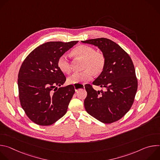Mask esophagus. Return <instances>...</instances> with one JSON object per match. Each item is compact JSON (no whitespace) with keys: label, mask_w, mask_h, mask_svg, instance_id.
<instances>
[{"label":"esophagus","mask_w":160,"mask_h":160,"mask_svg":"<svg viewBox=\"0 0 160 160\" xmlns=\"http://www.w3.org/2000/svg\"><path fill=\"white\" fill-rule=\"evenodd\" d=\"M75 87V90L77 92V91H78L80 88H83L84 87V85H80V86H78V85H75L74 86Z\"/></svg>","instance_id":"obj_1"}]
</instances>
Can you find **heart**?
Masks as SVG:
<instances>
[{
  "instance_id": "b5f03b06",
  "label": "heart",
  "mask_w": 160,
  "mask_h": 160,
  "mask_svg": "<svg viewBox=\"0 0 160 160\" xmlns=\"http://www.w3.org/2000/svg\"><path fill=\"white\" fill-rule=\"evenodd\" d=\"M72 53L84 60L83 68L85 70L72 75L68 78V82L69 83L77 84L86 82L92 78V72L97 75L103 71L106 64L105 57L102 53L96 52L92 47L80 45L73 50ZM58 66L64 73L70 72V62L67 56L62 55L58 59Z\"/></svg>"
}]
</instances>
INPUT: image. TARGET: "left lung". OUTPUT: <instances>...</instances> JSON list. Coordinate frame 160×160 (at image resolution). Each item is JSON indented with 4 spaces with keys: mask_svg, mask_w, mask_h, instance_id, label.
I'll return each instance as SVG.
<instances>
[{
    "mask_svg": "<svg viewBox=\"0 0 160 160\" xmlns=\"http://www.w3.org/2000/svg\"><path fill=\"white\" fill-rule=\"evenodd\" d=\"M81 42L98 47L106 59L103 71L92 82L105 90L97 91L89 84L85 85L87 92L84 101L85 110L102 123L117 122L130 110L138 90L133 62L118 44L108 38Z\"/></svg>",
    "mask_w": 160,
    "mask_h": 160,
    "instance_id": "1",
    "label": "left lung"
}]
</instances>
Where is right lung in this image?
Wrapping results in <instances>:
<instances>
[{"label": "right lung", "mask_w": 160, "mask_h": 160, "mask_svg": "<svg viewBox=\"0 0 160 160\" xmlns=\"http://www.w3.org/2000/svg\"><path fill=\"white\" fill-rule=\"evenodd\" d=\"M77 43H44L21 64L18 80L20 103L28 117L37 125H51L67 111L75 88L72 85L61 87L66 77L59 69L58 60Z\"/></svg>", "instance_id": "add662e5"}]
</instances>
